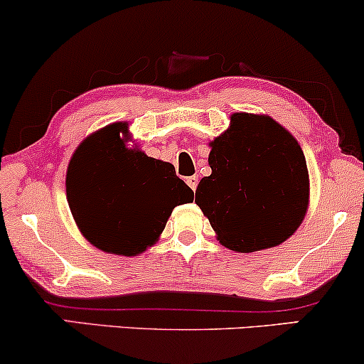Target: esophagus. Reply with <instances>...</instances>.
I'll return each mask as SVG.
<instances>
[{"instance_id": "1", "label": "esophagus", "mask_w": 364, "mask_h": 364, "mask_svg": "<svg viewBox=\"0 0 364 364\" xmlns=\"http://www.w3.org/2000/svg\"><path fill=\"white\" fill-rule=\"evenodd\" d=\"M186 183H188V186L191 188V190H196V186H198V178L196 176H190V178H186Z\"/></svg>"}]
</instances>
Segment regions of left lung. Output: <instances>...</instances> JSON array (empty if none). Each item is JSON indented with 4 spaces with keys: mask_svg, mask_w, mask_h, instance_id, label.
<instances>
[{
    "mask_svg": "<svg viewBox=\"0 0 364 364\" xmlns=\"http://www.w3.org/2000/svg\"><path fill=\"white\" fill-rule=\"evenodd\" d=\"M212 174L195 191L217 241L237 253L279 246L303 223L310 176L298 140L267 114L235 112L208 144Z\"/></svg>",
    "mask_w": 364,
    "mask_h": 364,
    "instance_id": "1",
    "label": "left lung"
}]
</instances>
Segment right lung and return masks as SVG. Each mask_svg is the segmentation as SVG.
<instances>
[{
  "instance_id": "1",
  "label": "right lung",
  "mask_w": 364,
  "mask_h": 364,
  "mask_svg": "<svg viewBox=\"0 0 364 364\" xmlns=\"http://www.w3.org/2000/svg\"><path fill=\"white\" fill-rule=\"evenodd\" d=\"M127 133L128 123L119 121L78 145L66 171V196L90 245L136 257L156 243L173 208L191 202L193 191L173 164L128 149Z\"/></svg>"
}]
</instances>
